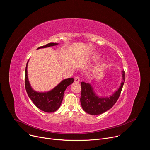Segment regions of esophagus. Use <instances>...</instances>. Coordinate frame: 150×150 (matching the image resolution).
I'll use <instances>...</instances> for the list:
<instances>
[{
    "mask_svg": "<svg viewBox=\"0 0 150 150\" xmlns=\"http://www.w3.org/2000/svg\"><path fill=\"white\" fill-rule=\"evenodd\" d=\"M74 81H75V83H78V82H79L80 80H79V77H78V76H76V77L74 78Z\"/></svg>",
    "mask_w": 150,
    "mask_h": 150,
    "instance_id": "esophagus-1",
    "label": "esophagus"
}]
</instances>
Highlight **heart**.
<instances>
[{
	"mask_svg": "<svg viewBox=\"0 0 150 150\" xmlns=\"http://www.w3.org/2000/svg\"><path fill=\"white\" fill-rule=\"evenodd\" d=\"M100 55H96V56H94L93 57L92 60H94V61L97 60H98V59H100Z\"/></svg>",
	"mask_w": 150,
	"mask_h": 150,
	"instance_id": "obj_1",
	"label": "heart"
}]
</instances>
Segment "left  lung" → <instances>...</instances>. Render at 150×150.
I'll return each instance as SVG.
<instances>
[{
    "mask_svg": "<svg viewBox=\"0 0 150 150\" xmlns=\"http://www.w3.org/2000/svg\"><path fill=\"white\" fill-rule=\"evenodd\" d=\"M122 82L119 88L110 97H99L94 92L90 83L81 82L80 101L83 110L91 115L102 114L111 109L118 100L125 80L124 71H122Z\"/></svg>",
    "mask_w": 150,
    "mask_h": 150,
    "instance_id": "left-lung-1",
    "label": "left lung"
}]
</instances>
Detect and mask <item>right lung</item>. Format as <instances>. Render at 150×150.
Segmentation results:
<instances>
[{"instance_id": "right-lung-1", "label": "right lung", "mask_w": 150, "mask_h": 150, "mask_svg": "<svg viewBox=\"0 0 150 150\" xmlns=\"http://www.w3.org/2000/svg\"><path fill=\"white\" fill-rule=\"evenodd\" d=\"M58 43L50 42L45 46L39 47L38 49L46 48L57 45ZM29 61V60H28ZM25 68V89L28 97L32 100L35 105L39 109L47 113H52L56 111L61 105L65 90L69 85L74 82L73 78H69L62 80L56 87L47 92H37L31 87L27 74L28 63Z\"/></svg>"}]
</instances>
